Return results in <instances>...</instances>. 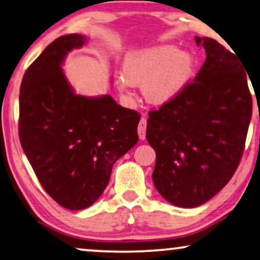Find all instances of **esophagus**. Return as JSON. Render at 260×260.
Returning <instances> with one entry per match:
<instances>
[{"label":"esophagus","mask_w":260,"mask_h":260,"mask_svg":"<svg viewBox=\"0 0 260 260\" xmlns=\"http://www.w3.org/2000/svg\"><path fill=\"white\" fill-rule=\"evenodd\" d=\"M145 131H147V119L143 117L138 124V135L141 140H145Z\"/></svg>","instance_id":"esophagus-1"}]
</instances>
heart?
Wrapping results in <instances>:
<instances>
[{
    "label": "heart",
    "instance_id": "b5f03b06",
    "mask_svg": "<svg viewBox=\"0 0 260 260\" xmlns=\"http://www.w3.org/2000/svg\"><path fill=\"white\" fill-rule=\"evenodd\" d=\"M193 56L175 46H158L130 53L124 62V74L117 77L119 90L127 92L143 85V94L151 104H166L181 93L193 72Z\"/></svg>",
    "mask_w": 260,
    "mask_h": 260
}]
</instances>
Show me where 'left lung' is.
I'll use <instances>...</instances> for the list:
<instances>
[{"mask_svg": "<svg viewBox=\"0 0 260 260\" xmlns=\"http://www.w3.org/2000/svg\"><path fill=\"white\" fill-rule=\"evenodd\" d=\"M206 60L193 81L148 113L147 141L156 151L152 181L177 207H198L232 179L252 116L246 72L237 54L195 37Z\"/></svg>", "mask_w": 260, "mask_h": 260, "instance_id": "1", "label": "left lung"}]
</instances>
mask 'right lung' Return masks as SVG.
I'll return each mask as SVG.
<instances>
[{
    "label": "right lung",
    "mask_w": 260,
    "mask_h": 260,
    "mask_svg": "<svg viewBox=\"0 0 260 260\" xmlns=\"http://www.w3.org/2000/svg\"><path fill=\"white\" fill-rule=\"evenodd\" d=\"M86 40L80 34L55 39L28 67L20 88L24 154L49 197L71 211L98 200L115 162L137 143L141 118L109 94L74 93L61 65Z\"/></svg>",
    "instance_id": "1"
}]
</instances>
